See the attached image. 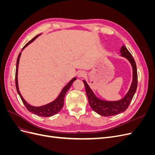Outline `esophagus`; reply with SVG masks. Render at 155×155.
Masks as SVG:
<instances>
[{
    "label": "esophagus",
    "mask_w": 155,
    "mask_h": 155,
    "mask_svg": "<svg viewBox=\"0 0 155 155\" xmlns=\"http://www.w3.org/2000/svg\"><path fill=\"white\" fill-rule=\"evenodd\" d=\"M85 75H86L85 72L83 71V70H80V71H79L77 74V76H78V78H83V77L85 76Z\"/></svg>",
    "instance_id": "1"
}]
</instances>
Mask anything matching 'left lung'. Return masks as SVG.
I'll use <instances>...</instances> for the list:
<instances>
[{
    "instance_id": "left-lung-1",
    "label": "left lung",
    "mask_w": 155,
    "mask_h": 155,
    "mask_svg": "<svg viewBox=\"0 0 155 155\" xmlns=\"http://www.w3.org/2000/svg\"><path fill=\"white\" fill-rule=\"evenodd\" d=\"M120 54L121 56L125 58L129 61L133 68V81L131 83L129 91L122 99L118 101H106L101 100L100 98L96 96L86 81L83 80L89 105H90L92 110H94L96 113L103 116L117 115L121 113V112H124L127 109L130 103L133 100L136 91H137L138 75L135 61L133 58L132 55L124 45L121 46L120 49Z\"/></svg>"
}]
</instances>
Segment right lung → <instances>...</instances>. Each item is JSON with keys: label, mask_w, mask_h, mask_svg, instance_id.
I'll return each instance as SVG.
<instances>
[{"label": "right lung", "mask_w": 155, "mask_h": 155, "mask_svg": "<svg viewBox=\"0 0 155 155\" xmlns=\"http://www.w3.org/2000/svg\"><path fill=\"white\" fill-rule=\"evenodd\" d=\"M41 34H39L36 35L34 38H33L31 41H30L24 47L22 48V51L24 50L26 46L30 45L31 43H32L37 37H39ZM21 55V52L18 54V58H17V65H16V72H15V85H16V88L17 92L18 94V95L20 96L21 100L23 102V104H25V107H26V109L28 110L30 112H32L37 116H43V117H50V116H52L55 114H56L57 113L61 110V109L63 107L64 105V96L66 94L67 92L68 91V89L71 87L72 84L73 83V82L76 80V78H74L72 79L70 81L69 83H68L67 85L66 86H64V87L62 89L61 92L59 94V95L58 96V97L56 98V99L51 101L48 104H46L45 105L43 106H40V107H35V106H32L31 105H30L29 104L25 101V100L23 98V97L22 96V95L21 94L19 89H18V63H19V59H20V57Z\"/></svg>", "instance_id": "obj_1"}]
</instances>
